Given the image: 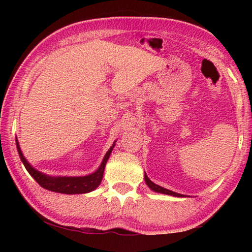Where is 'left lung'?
Masks as SVG:
<instances>
[{
	"instance_id": "left-lung-1",
	"label": "left lung",
	"mask_w": 252,
	"mask_h": 252,
	"mask_svg": "<svg viewBox=\"0 0 252 252\" xmlns=\"http://www.w3.org/2000/svg\"><path fill=\"white\" fill-rule=\"evenodd\" d=\"M144 179H145V182H146V184L148 185L149 189H153L154 191L162 192V194H167V195H172V196H175V197H183V195L178 194V192H174V191H172V190H169V189H163V187L153 183V182L148 179V176L146 175V173H145V175H144Z\"/></svg>"
}]
</instances>
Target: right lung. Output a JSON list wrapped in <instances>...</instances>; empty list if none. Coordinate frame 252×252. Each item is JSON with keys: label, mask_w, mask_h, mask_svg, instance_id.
<instances>
[{"label": "right lung", "mask_w": 252, "mask_h": 252, "mask_svg": "<svg viewBox=\"0 0 252 252\" xmlns=\"http://www.w3.org/2000/svg\"><path fill=\"white\" fill-rule=\"evenodd\" d=\"M16 145H17L19 157L21 159V161H23L25 168L32 178L37 182V184H40V186H42L45 189H49L55 192H62V194H84V192L94 190L96 187L100 184L101 179H103L106 162L110 156L112 148L115 146L112 145V147L109 148V151L105 155L103 162H101L99 168L96 170L94 173L87 176H78V178H70V176H69V178H67V176L53 178V176L45 175L39 172V171H36L34 168H32L30 163L27 161L26 158L23 156V153L20 151L19 144L17 141H16Z\"/></svg>", "instance_id": "obj_1"}]
</instances>
